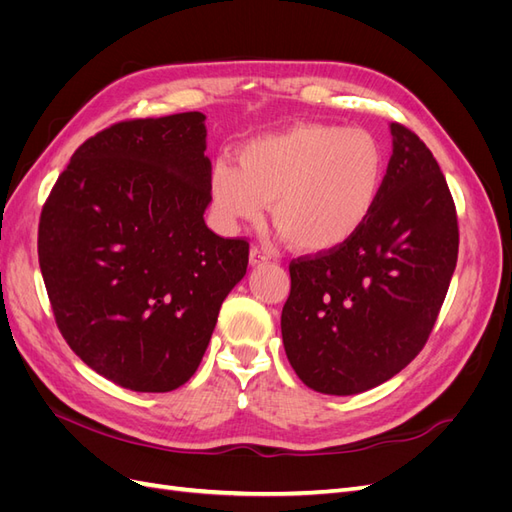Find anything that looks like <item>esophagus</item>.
<instances>
[{"instance_id": "esophagus-1", "label": "esophagus", "mask_w": 512, "mask_h": 512, "mask_svg": "<svg viewBox=\"0 0 512 512\" xmlns=\"http://www.w3.org/2000/svg\"><path fill=\"white\" fill-rule=\"evenodd\" d=\"M269 252H265L262 250V247H258V245H254L252 250H250V262L254 267H260V265H265V262H269Z\"/></svg>"}]
</instances>
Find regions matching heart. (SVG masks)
<instances>
[{
	"label": "heart",
	"instance_id": "b5f03b06",
	"mask_svg": "<svg viewBox=\"0 0 512 512\" xmlns=\"http://www.w3.org/2000/svg\"><path fill=\"white\" fill-rule=\"evenodd\" d=\"M382 181L384 151L369 132L299 123L245 143L237 166L215 162L209 190L224 228L258 222L271 200L273 224L294 247L324 252L365 224Z\"/></svg>",
	"mask_w": 512,
	"mask_h": 512
}]
</instances>
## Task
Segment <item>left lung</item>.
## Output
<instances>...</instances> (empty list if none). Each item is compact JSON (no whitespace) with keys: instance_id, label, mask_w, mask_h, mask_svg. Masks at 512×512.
<instances>
[{"instance_id":"obj_1","label":"left lung","mask_w":512,"mask_h":512,"mask_svg":"<svg viewBox=\"0 0 512 512\" xmlns=\"http://www.w3.org/2000/svg\"><path fill=\"white\" fill-rule=\"evenodd\" d=\"M393 156L354 235L290 262L286 356L309 389L356 395L399 374L427 344L457 265L451 190L429 147L391 123Z\"/></svg>"}]
</instances>
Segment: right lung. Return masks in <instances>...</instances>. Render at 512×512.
<instances>
[{
    "mask_svg": "<svg viewBox=\"0 0 512 512\" xmlns=\"http://www.w3.org/2000/svg\"><path fill=\"white\" fill-rule=\"evenodd\" d=\"M205 115L128 119L74 151L46 198L38 260L55 322L100 376L166 393L203 361L250 243L207 228Z\"/></svg>",
    "mask_w": 512,
    "mask_h": 512,
    "instance_id": "obj_1",
    "label": "right lung"
}]
</instances>
